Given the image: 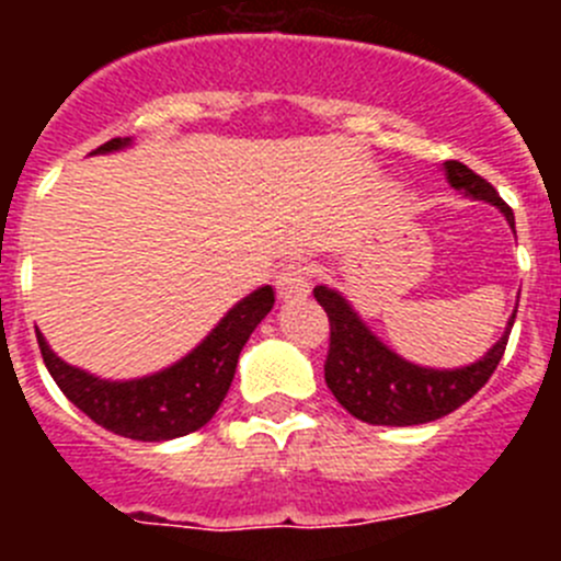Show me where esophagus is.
Segmentation results:
<instances>
[{
	"instance_id": "esophagus-1",
	"label": "esophagus",
	"mask_w": 561,
	"mask_h": 561,
	"mask_svg": "<svg viewBox=\"0 0 561 561\" xmlns=\"http://www.w3.org/2000/svg\"><path fill=\"white\" fill-rule=\"evenodd\" d=\"M275 291L280 300H297L309 295V270L304 264H286L275 275Z\"/></svg>"
}]
</instances>
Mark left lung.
<instances>
[{
    "label": "left lung",
    "instance_id": "left-lung-1",
    "mask_svg": "<svg viewBox=\"0 0 561 561\" xmlns=\"http://www.w3.org/2000/svg\"><path fill=\"white\" fill-rule=\"evenodd\" d=\"M444 176L466 199L489 202L497 207L514 230L512 207L500 199L497 191L483 176L455 160L444 162ZM314 297L331 323L325 385L354 419L374 427H415V424L444 419L466 404L489 381L503 359L514 317H517V309H514L500 340L472 365L424 368L385 345L342 291L331 286H317Z\"/></svg>",
    "mask_w": 561,
    "mask_h": 561
}]
</instances>
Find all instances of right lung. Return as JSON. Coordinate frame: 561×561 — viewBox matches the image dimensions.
<instances>
[{
    "instance_id": "1",
    "label": "right lung",
    "mask_w": 561,
    "mask_h": 561,
    "mask_svg": "<svg viewBox=\"0 0 561 561\" xmlns=\"http://www.w3.org/2000/svg\"><path fill=\"white\" fill-rule=\"evenodd\" d=\"M123 148H131V137H114L92 153H114ZM272 306V286H257L221 317L196 348L168 368L137 379H101L64 362L49 348L42 331L36 336L49 376L81 413L123 438L171 440L196 433L216 415L236 376L238 354Z\"/></svg>"
}]
</instances>
